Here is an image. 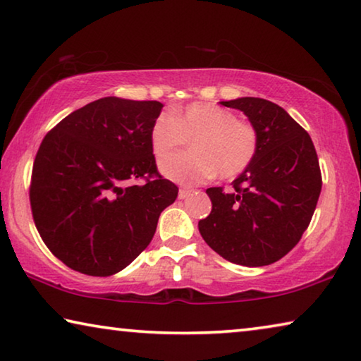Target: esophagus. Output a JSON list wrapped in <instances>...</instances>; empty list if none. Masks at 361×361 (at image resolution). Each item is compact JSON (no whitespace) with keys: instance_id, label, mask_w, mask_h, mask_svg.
Wrapping results in <instances>:
<instances>
[{"instance_id":"obj_1","label":"esophagus","mask_w":361,"mask_h":361,"mask_svg":"<svg viewBox=\"0 0 361 361\" xmlns=\"http://www.w3.org/2000/svg\"><path fill=\"white\" fill-rule=\"evenodd\" d=\"M191 194V190H188V188H180L178 191V199H186L188 196Z\"/></svg>"}]
</instances>
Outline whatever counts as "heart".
<instances>
[{
	"label": "heart",
	"mask_w": 361,
	"mask_h": 361,
	"mask_svg": "<svg viewBox=\"0 0 361 361\" xmlns=\"http://www.w3.org/2000/svg\"><path fill=\"white\" fill-rule=\"evenodd\" d=\"M156 159L162 160L191 141V152L160 162L165 178L180 185H201L219 173L234 178L249 169L259 149L252 123L238 120L231 111L209 102H194L160 114L149 133Z\"/></svg>",
	"instance_id": "b5f03b06"
}]
</instances>
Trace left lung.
Returning <instances> with one entry per match:
<instances>
[{
    "label": "left lung",
    "mask_w": 361,
    "mask_h": 361,
    "mask_svg": "<svg viewBox=\"0 0 361 361\" xmlns=\"http://www.w3.org/2000/svg\"><path fill=\"white\" fill-rule=\"evenodd\" d=\"M244 112L259 133L254 162L233 192L209 188V216L199 233L216 254L244 267L270 265L300 241L322 192L310 135L283 107L262 98L221 101Z\"/></svg>",
    "instance_id": "left-lung-1"
}]
</instances>
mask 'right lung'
Wrapping results in <instances>:
<instances>
[{
	"label": "right lung",
	"instance_id": "add662e5",
	"mask_svg": "<svg viewBox=\"0 0 361 361\" xmlns=\"http://www.w3.org/2000/svg\"><path fill=\"white\" fill-rule=\"evenodd\" d=\"M164 104L107 96L68 114L33 162L30 205L48 249L68 268L111 276L138 257L178 188L157 173L149 133ZM145 178L142 185L126 183Z\"/></svg>",
	"mask_w": 361,
	"mask_h": 361
}]
</instances>
